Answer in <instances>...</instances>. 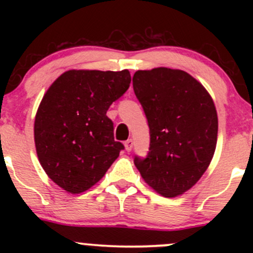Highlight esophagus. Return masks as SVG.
I'll return each instance as SVG.
<instances>
[{
    "instance_id": "esophagus-1",
    "label": "esophagus",
    "mask_w": 253,
    "mask_h": 253,
    "mask_svg": "<svg viewBox=\"0 0 253 253\" xmlns=\"http://www.w3.org/2000/svg\"><path fill=\"white\" fill-rule=\"evenodd\" d=\"M125 148H126L127 152L132 150V148H133V141H132V139H127V141L125 142Z\"/></svg>"
}]
</instances>
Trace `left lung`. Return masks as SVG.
<instances>
[{
    "label": "left lung",
    "mask_w": 253,
    "mask_h": 253,
    "mask_svg": "<svg viewBox=\"0 0 253 253\" xmlns=\"http://www.w3.org/2000/svg\"><path fill=\"white\" fill-rule=\"evenodd\" d=\"M133 90L148 120L150 147L134 165L164 197L182 195L208 169L216 147L218 115L207 89L181 70L137 71Z\"/></svg>",
    "instance_id": "8db88e82"
}]
</instances>
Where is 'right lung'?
Instances as JSON below:
<instances>
[{"instance_id":"obj_1","label":"right lung","mask_w":253,"mask_h":253,"mask_svg":"<svg viewBox=\"0 0 253 253\" xmlns=\"http://www.w3.org/2000/svg\"><path fill=\"white\" fill-rule=\"evenodd\" d=\"M129 83L128 70H70L45 93L35 115V148L42 169L66 192L89 190L124 149L106 111Z\"/></svg>"}]
</instances>
